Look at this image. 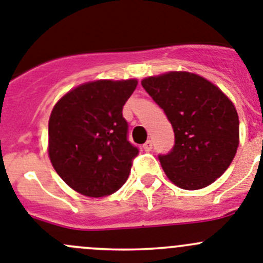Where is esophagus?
I'll list each match as a JSON object with an SVG mask.
<instances>
[{
    "mask_svg": "<svg viewBox=\"0 0 263 263\" xmlns=\"http://www.w3.org/2000/svg\"><path fill=\"white\" fill-rule=\"evenodd\" d=\"M143 148L145 152H151L152 148H153V143H152L151 140H148V141H146V143L143 145Z\"/></svg>",
    "mask_w": 263,
    "mask_h": 263,
    "instance_id": "obj_1",
    "label": "esophagus"
}]
</instances>
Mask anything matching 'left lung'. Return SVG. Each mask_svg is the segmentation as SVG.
<instances>
[{
    "label": "left lung",
    "instance_id": "obj_1",
    "mask_svg": "<svg viewBox=\"0 0 263 263\" xmlns=\"http://www.w3.org/2000/svg\"><path fill=\"white\" fill-rule=\"evenodd\" d=\"M165 111L175 135L173 149L158 159L183 190H201L231 165L239 146V117L218 87L196 73L168 72L141 82Z\"/></svg>",
    "mask_w": 263,
    "mask_h": 263
}]
</instances>
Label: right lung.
I'll list each match as a JSON object with an SVG mask.
<instances>
[{"label":"right lung","instance_id":"right-lung-1","mask_svg":"<svg viewBox=\"0 0 263 263\" xmlns=\"http://www.w3.org/2000/svg\"><path fill=\"white\" fill-rule=\"evenodd\" d=\"M135 79L98 80L75 88L49 119V157L58 175L76 192L104 197L128 179L139 149L128 141L124 104Z\"/></svg>","mask_w":263,"mask_h":263}]
</instances>
